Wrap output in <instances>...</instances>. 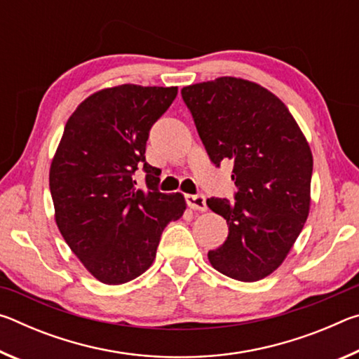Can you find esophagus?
<instances>
[{
    "mask_svg": "<svg viewBox=\"0 0 359 359\" xmlns=\"http://www.w3.org/2000/svg\"><path fill=\"white\" fill-rule=\"evenodd\" d=\"M185 201L194 210H205V209H208L204 194H187Z\"/></svg>",
    "mask_w": 359,
    "mask_h": 359,
    "instance_id": "obj_1",
    "label": "esophagus"
}]
</instances>
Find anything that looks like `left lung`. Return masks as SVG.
Here are the masks:
<instances>
[{
  "label": "left lung",
  "mask_w": 359,
  "mask_h": 359,
  "mask_svg": "<svg viewBox=\"0 0 359 359\" xmlns=\"http://www.w3.org/2000/svg\"><path fill=\"white\" fill-rule=\"evenodd\" d=\"M182 98L210 161L234 165V203L208 199L229 226L208 253L210 264L236 280H261L287 258L307 220L311 147L287 106L258 83L218 77L184 87Z\"/></svg>",
  "instance_id": "left-lung-1"
}]
</instances>
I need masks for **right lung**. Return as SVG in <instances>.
<instances>
[{
	"label": "right lung",
	"instance_id": "right-lung-1",
	"mask_svg": "<svg viewBox=\"0 0 359 359\" xmlns=\"http://www.w3.org/2000/svg\"><path fill=\"white\" fill-rule=\"evenodd\" d=\"M177 87L118 85L88 96L66 121L48 185L66 244L100 282L120 285L154 263L163 229L185 210L180 193H161L160 169L145 161L155 121ZM143 168L146 187L132 174Z\"/></svg>",
	"mask_w": 359,
	"mask_h": 359
}]
</instances>
